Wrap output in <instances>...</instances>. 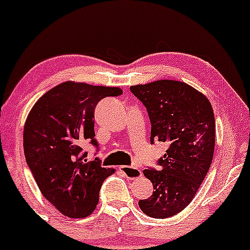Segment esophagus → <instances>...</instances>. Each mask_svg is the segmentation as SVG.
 <instances>
[{"label":"esophagus","mask_w":250,"mask_h":250,"mask_svg":"<svg viewBox=\"0 0 250 250\" xmlns=\"http://www.w3.org/2000/svg\"><path fill=\"white\" fill-rule=\"evenodd\" d=\"M119 169L125 174L126 177H127L128 179H137L142 176L141 169L135 166H120Z\"/></svg>","instance_id":"1"}]
</instances>
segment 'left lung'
<instances>
[{
	"instance_id": "left-lung-1",
	"label": "left lung",
	"mask_w": 250,
	"mask_h": 250,
	"mask_svg": "<svg viewBox=\"0 0 250 250\" xmlns=\"http://www.w3.org/2000/svg\"><path fill=\"white\" fill-rule=\"evenodd\" d=\"M148 110L150 142H164L159 169L143 173L154 191L138 206L144 214L165 219L182 212L196 195L213 160L215 120L207 97L178 81H155L130 87Z\"/></svg>"
}]
</instances>
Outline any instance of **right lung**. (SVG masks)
<instances>
[{
	"label": "right lung",
	"mask_w": 250,
	"mask_h": 250,
	"mask_svg": "<svg viewBox=\"0 0 250 250\" xmlns=\"http://www.w3.org/2000/svg\"><path fill=\"white\" fill-rule=\"evenodd\" d=\"M120 87L65 82L45 92L24 127L26 163L43 196L68 218H85L99 203L100 189L114 169L99 158L86 163L83 144L97 146L94 112L100 100L119 96Z\"/></svg>",
	"instance_id": "1"
}]
</instances>
